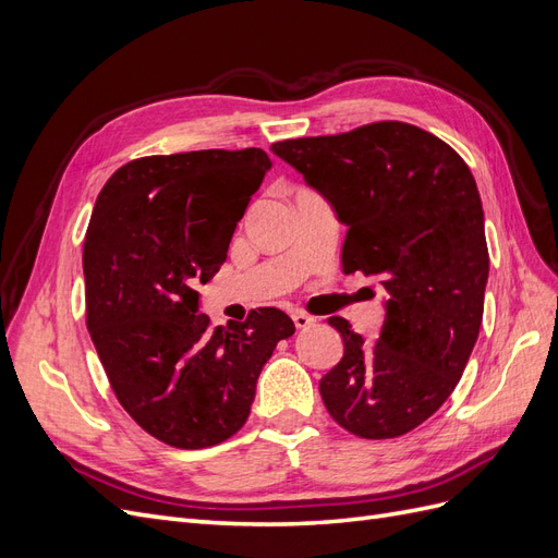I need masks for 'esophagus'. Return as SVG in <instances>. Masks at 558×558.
I'll use <instances>...</instances> for the list:
<instances>
[{"label": "esophagus", "instance_id": "esophagus-1", "mask_svg": "<svg viewBox=\"0 0 558 558\" xmlns=\"http://www.w3.org/2000/svg\"><path fill=\"white\" fill-rule=\"evenodd\" d=\"M293 324H295V328H310L312 324H314V316H310V314H305V312H293Z\"/></svg>", "mask_w": 558, "mask_h": 558}]
</instances>
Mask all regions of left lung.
<instances>
[{
    "instance_id": "left-lung-1",
    "label": "left lung",
    "mask_w": 558,
    "mask_h": 558,
    "mask_svg": "<svg viewBox=\"0 0 558 558\" xmlns=\"http://www.w3.org/2000/svg\"><path fill=\"white\" fill-rule=\"evenodd\" d=\"M272 150L347 226L344 272L379 277L388 293L375 344L328 318L344 356L318 384L326 410L365 440L410 433L451 396L480 335L488 248L475 177L449 144L400 121Z\"/></svg>"
}]
</instances>
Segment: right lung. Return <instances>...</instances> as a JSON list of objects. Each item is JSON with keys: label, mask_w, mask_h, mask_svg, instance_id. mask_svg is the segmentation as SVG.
Instances as JSON below:
<instances>
[{"label": "right lung", "mask_w": 558, "mask_h": 558, "mask_svg": "<svg viewBox=\"0 0 558 558\" xmlns=\"http://www.w3.org/2000/svg\"><path fill=\"white\" fill-rule=\"evenodd\" d=\"M269 167L263 148L148 156L97 195L83 244L90 340L118 402L165 445L238 433L263 365L295 332L275 307L211 328L195 291L226 263Z\"/></svg>", "instance_id": "right-lung-1"}]
</instances>
